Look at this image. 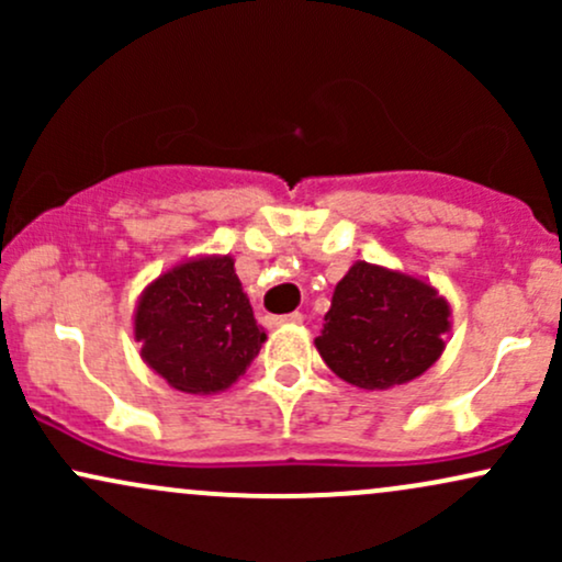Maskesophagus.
Instances as JSON below:
<instances>
[{
    "mask_svg": "<svg viewBox=\"0 0 562 562\" xmlns=\"http://www.w3.org/2000/svg\"><path fill=\"white\" fill-rule=\"evenodd\" d=\"M303 319V314L293 312V314H282V317H269L267 325L269 327H282V325H299V322Z\"/></svg>",
    "mask_w": 562,
    "mask_h": 562,
    "instance_id": "34e87169",
    "label": "esophagus"
}]
</instances>
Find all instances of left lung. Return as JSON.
<instances>
[{"instance_id":"1","label":"left lung","mask_w":562,"mask_h":562,"mask_svg":"<svg viewBox=\"0 0 562 562\" xmlns=\"http://www.w3.org/2000/svg\"><path fill=\"white\" fill-rule=\"evenodd\" d=\"M451 306L430 282L398 269L353 261L335 285L319 357L346 383L385 391L420 378L443 353Z\"/></svg>"}]
</instances>
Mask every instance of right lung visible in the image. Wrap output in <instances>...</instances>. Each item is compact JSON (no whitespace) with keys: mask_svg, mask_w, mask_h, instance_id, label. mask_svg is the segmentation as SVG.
<instances>
[{"mask_svg":"<svg viewBox=\"0 0 562 562\" xmlns=\"http://www.w3.org/2000/svg\"><path fill=\"white\" fill-rule=\"evenodd\" d=\"M142 362L171 389L227 391L267 340L243 293L232 256H195L158 274L134 308Z\"/></svg>","mask_w":562,"mask_h":562,"instance_id":"1","label":"right lung"}]
</instances>
